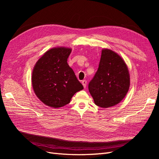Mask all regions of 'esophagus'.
<instances>
[{
	"label": "esophagus",
	"mask_w": 159,
	"mask_h": 159,
	"mask_svg": "<svg viewBox=\"0 0 159 159\" xmlns=\"http://www.w3.org/2000/svg\"><path fill=\"white\" fill-rule=\"evenodd\" d=\"M81 84H82L84 88H86V85H87V81H86V80H82V81H81Z\"/></svg>",
	"instance_id": "esophagus-1"
}]
</instances>
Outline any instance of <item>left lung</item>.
<instances>
[{
	"label": "left lung",
	"instance_id": "8db88e82",
	"mask_svg": "<svg viewBox=\"0 0 159 159\" xmlns=\"http://www.w3.org/2000/svg\"><path fill=\"white\" fill-rule=\"evenodd\" d=\"M130 87V75L124 60L114 51L103 48L98 70L89 84L96 105L108 108L119 103Z\"/></svg>",
	"mask_w": 159,
	"mask_h": 159
}]
</instances>
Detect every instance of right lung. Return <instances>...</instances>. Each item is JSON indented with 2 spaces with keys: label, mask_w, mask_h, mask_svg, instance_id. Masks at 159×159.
I'll return each instance as SVG.
<instances>
[{
  "label": "right lung",
  "mask_w": 159,
  "mask_h": 159,
  "mask_svg": "<svg viewBox=\"0 0 159 159\" xmlns=\"http://www.w3.org/2000/svg\"><path fill=\"white\" fill-rule=\"evenodd\" d=\"M70 48L56 47L46 51L32 70L34 93L46 105L57 109L70 102L73 95L84 87L68 62Z\"/></svg>",
  "instance_id": "obj_1"
}]
</instances>
